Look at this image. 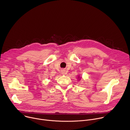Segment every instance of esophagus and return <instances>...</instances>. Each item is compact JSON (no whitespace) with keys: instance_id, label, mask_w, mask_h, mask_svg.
Instances as JSON below:
<instances>
[{"instance_id":"obj_1","label":"esophagus","mask_w":130,"mask_h":130,"mask_svg":"<svg viewBox=\"0 0 130 130\" xmlns=\"http://www.w3.org/2000/svg\"><path fill=\"white\" fill-rule=\"evenodd\" d=\"M62 73L63 74V75H65V74L66 73V70H64V69H63V70H62Z\"/></svg>"}]
</instances>
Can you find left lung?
Returning a JSON list of instances; mask_svg holds the SVG:
<instances>
[{
	"mask_svg": "<svg viewBox=\"0 0 130 130\" xmlns=\"http://www.w3.org/2000/svg\"><path fill=\"white\" fill-rule=\"evenodd\" d=\"M78 79H79V81H80V80H81V79L82 78V77H80V76H78Z\"/></svg>",
	"mask_w": 130,
	"mask_h": 130,
	"instance_id": "1",
	"label": "left lung"
}]
</instances>
